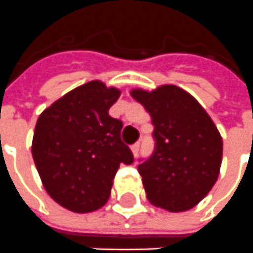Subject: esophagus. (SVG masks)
<instances>
[{
    "mask_svg": "<svg viewBox=\"0 0 253 253\" xmlns=\"http://www.w3.org/2000/svg\"><path fill=\"white\" fill-rule=\"evenodd\" d=\"M139 147H140V143L137 142V143L132 144L130 146V150H132V153H133V156H137V153H139Z\"/></svg>",
    "mask_w": 253,
    "mask_h": 253,
    "instance_id": "obj_1",
    "label": "esophagus"
}]
</instances>
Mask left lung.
Returning a JSON list of instances; mask_svg holds the SVG:
<instances>
[{"mask_svg":"<svg viewBox=\"0 0 253 253\" xmlns=\"http://www.w3.org/2000/svg\"><path fill=\"white\" fill-rule=\"evenodd\" d=\"M154 125V151L139 164L146 197L158 208L184 212L194 208L216 183L223 142L208 113L176 85L132 89Z\"/></svg>","mask_w":253,"mask_h":253,"instance_id":"left-lung-1","label":"left lung"}]
</instances>
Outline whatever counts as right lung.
Instances as JSON below:
<instances>
[{"label": "right lung", "mask_w": 253, "mask_h": 253, "mask_svg": "<svg viewBox=\"0 0 253 253\" xmlns=\"http://www.w3.org/2000/svg\"><path fill=\"white\" fill-rule=\"evenodd\" d=\"M121 90L89 81L38 117L31 153L46 193L77 213L102 208L120 164L133 163L121 140L123 123L109 116Z\"/></svg>", "instance_id": "1"}]
</instances>
